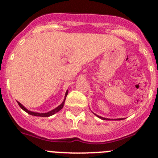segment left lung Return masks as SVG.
<instances>
[{"mask_svg": "<svg viewBox=\"0 0 158 158\" xmlns=\"http://www.w3.org/2000/svg\"><path fill=\"white\" fill-rule=\"evenodd\" d=\"M95 115H96L97 117H98V118H99L102 119V120H110V119H109V118H103V117H101V116H98V115H97V114H95ZM122 119H123V118H117V119H114V120H122Z\"/></svg>", "mask_w": 158, "mask_h": 158, "instance_id": "1", "label": "left lung"}]
</instances>
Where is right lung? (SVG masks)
<instances>
[{"label": "right lung", "instance_id": "obj_1", "mask_svg": "<svg viewBox=\"0 0 158 158\" xmlns=\"http://www.w3.org/2000/svg\"><path fill=\"white\" fill-rule=\"evenodd\" d=\"M68 95V90L66 92V94H65V98H64V100H63V102L61 103V104L60 105V106H58V107H56V109L51 110V111H48V112H46V113H40V112H35V111H30V110L27 109L26 108L24 107V106H23V105L21 104V103H20L19 102H17V103H18L19 106H20V108H21L24 111H26L27 113H28V114H31V115H33V116H39V117H49V116H51L52 115V114H56V112H58L59 111H60L62 109H63V106H64V103H65V100H66V96H67Z\"/></svg>", "mask_w": 158, "mask_h": 158}]
</instances>
